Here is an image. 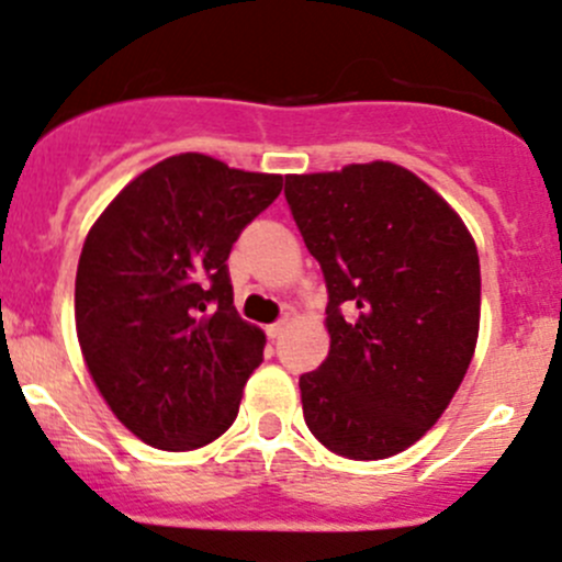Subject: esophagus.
Returning <instances> with one entry per match:
<instances>
[{"label":"esophagus","mask_w":562,"mask_h":562,"mask_svg":"<svg viewBox=\"0 0 562 562\" xmlns=\"http://www.w3.org/2000/svg\"><path fill=\"white\" fill-rule=\"evenodd\" d=\"M285 326H288V321H277V323H271V326H266V334H269L271 339H277L282 331H285Z\"/></svg>","instance_id":"obj_1"}]
</instances>
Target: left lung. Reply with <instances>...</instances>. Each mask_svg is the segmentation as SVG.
Listing matches in <instances>:
<instances>
[{"label": "left lung", "mask_w": 562, "mask_h": 562, "mask_svg": "<svg viewBox=\"0 0 562 562\" xmlns=\"http://www.w3.org/2000/svg\"><path fill=\"white\" fill-rule=\"evenodd\" d=\"M285 198L328 291V356L299 381L304 422L334 454H400L443 416L475 353L473 236L396 162L291 173Z\"/></svg>", "instance_id": "1"}]
</instances>
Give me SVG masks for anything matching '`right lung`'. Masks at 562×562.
<instances>
[{
  "label": "right lung",
  "instance_id": "add662e5",
  "mask_svg": "<svg viewBox=\"0 0 562 562\" xmlns=\"http://www.w3.org/2000/svg\"><path fill=\"white\" fill-rule=\"evenodd\" d=\"M280 190V173L184 151L135 176L89 228L78 345L105 405L146 446L192 451L234 424L266 334L236 315L225 260Z\"/></svg>",
  "mask_w": 562,
  "mask_h": 562
}]
</instances>
